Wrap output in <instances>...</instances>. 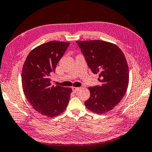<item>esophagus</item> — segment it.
<instances>
[{
    "label": "esophagus",
    "mask_w": 152,
    "mask_h": 152,
    "mask_svg": "<svg viewBox=\"0 0 152 152\" xmlns=\"http://www.w3.org/2000/svg\"><path fill=\"white\" fill-rule=\"evenodd\" d=\"M79 89H80L79 87H72V90H73V92H75V93L77 92V91H78Z\"/></svg>",
    "instance_id": "1"
}]
</instances>
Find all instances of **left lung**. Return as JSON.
Returning <instances> with one entry per match:
<instances>
[{"label": "left lung", "mask_w": 152, "mask_h": 152, "mask_svg": "<svg viewBox=\"0 0 152 152\" xmlns=\"http://www.w3.org/2000/svg\"><path fill=\"white\" fill-rule=\"evenodd\" d=\"M88 66L99 73L101 85L88 87L89 99L85 102L88 110L104 114L121 102L129 83V70L124 53L116 45L102 40L77 41Z\"/></svg>", "instance_id": "obj_1"}]
</instances>
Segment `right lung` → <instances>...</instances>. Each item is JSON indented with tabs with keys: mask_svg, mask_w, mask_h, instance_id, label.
Masks as SVG:
<instances>
[{
	"mask_svg": "<svg viewBox=\"0 0 152 152\" xmlns=\"http://www.w3.org/2000/svg\"><path fill=\"white\" fill-rule=\"evenodd\" d=\"M69 42L51 41L31 50L22 71L23 91L32 107L39 114L53 118L65 110L71 88L51 86L50 74L69 45Z\"/></svg>",
	"mask_w": 152,
	"mask_h": 152,
	"instance_id": "right-lung-1",
	"label": "right lung"
}]
</instances>
